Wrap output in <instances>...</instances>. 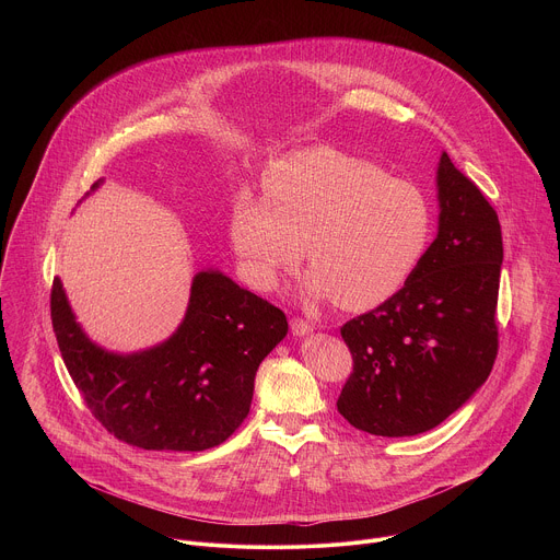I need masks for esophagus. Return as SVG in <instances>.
Returning <instances> with one entry per match:
<instances>
[{"mask_svg":"<svg viewBox=\"0 0 560 560\" xmlns=\"http://www.w3.org/2000/svg\"><path fill=\"white\" fill-rule=\"evenodd\" d=\"M290 330H292V335H294V337H305V335H310V332L314 330V326H312V324H307V322H303V318L294 316L292 322H290Z\"/></svg>","mask_w":560,"mask_h":560,"instance_id":"1","label":"esophagus"}]
</instances>
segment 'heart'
Returning a JSON list of instances; mask_svg holds the SVG:
<instances>
[{
  "instance_id": "obj_1",
  "label": "heart",
  "mask_w": 560,
  "mask_h": 560,
  "mask_svg": "<svg viewBox=\"0 0 560 560\" xmlns=\"http://www.w3.org/2000/svg\"><path fill=\"white\" fill-rule=\"evenodd\" d=\"M264 195L238 197L228 225L244 275L261 290L281 283L303 244L310 299L370 310L404 290L432 236L430 206L412 184L332 148L279 159Z\"/></svg>"
}]
</instances>
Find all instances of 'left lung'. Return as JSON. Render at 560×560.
<instances>
[{"instance_id": "8db88e82", "label": "left lung", "mask_w": 560, "mask_h": 560, "mask_svg": "<svg viewBox=\"0 0 560 560\" xmlns=\"http://www.w3.org/2000/svg\"><path fill=\"white\" fill-rule=\"evenodd\" d=\"M439 232L410 281L341 328L352 374L337 401L374 436H415L481 387L499 350L503 236L497 210L447 156L436 171Z\"/></svg>"}]
</instances>
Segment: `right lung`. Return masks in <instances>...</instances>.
I'll use <instances>...</instances> for the list:
<instances>
[{
  "mask_svg": "<svg viewBox=\"0 0 560 560\" xmlns=\"http://www.w3.org/2000/svg\"><path fill=\"white\" fill-rule=\"evenodd\" d=\"M50 316L61 359L95 419L141 450L201 452L223 443L250 412L259 363L288 335L277 305L212 268L195 275L175 335L141 352L117 354L91 341L59 279Z\"/></svg>",
  "mask_w": 560,
  "mask_h": 560,
  "instance_id": "right-lung-1",
  "label": "right lung"
}]
</instances>
